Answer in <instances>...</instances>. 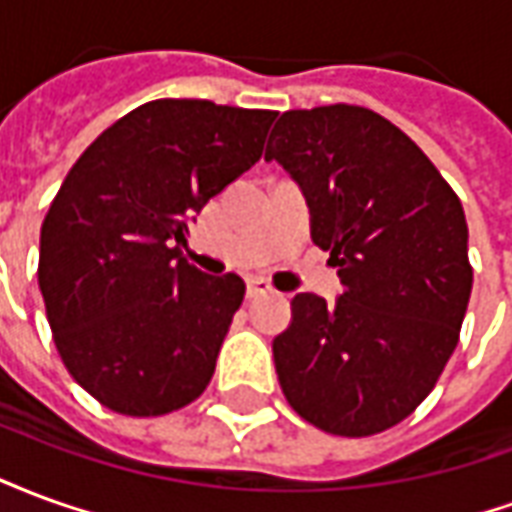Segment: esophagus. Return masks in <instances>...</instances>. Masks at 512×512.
<instances>
[{
  "label": "esophagus",
  "instance_id": "1",
  "mask_svg": "<svg viewBox=\"0 0 512 512\" xmlns=\"http://www.w3.org/2000/svg\"><path fill=\"white\" fill-rule=\"evenodd\" d=\"M266 293H274V288H271V285H268L266 279H249V282H246V296H249V299H257V296H266Z\"/></svg>",
  "mask_w": 512,
  "mask_h": 512
}]
</instances>
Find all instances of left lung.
Wrapping results in <instances>:
<instances>
[{"label":"left lung","instance_id":"obj_1","mask_svg":"<svg viewBox=\"0 0 512 512\" xmlns=\"http://www.w3.org/2000/svg\"><path fill=\"white\" fill-rule=\"evenodd\" d=\"M266 161L299 183L312 241L332 252L343 296L290 301L274 365L293 411L334 436H373L428 397L458 345L469 227L439 169L365 106L279 117Z\"/></svg>","mask_w":512,"mask_h":512}]
</instances>
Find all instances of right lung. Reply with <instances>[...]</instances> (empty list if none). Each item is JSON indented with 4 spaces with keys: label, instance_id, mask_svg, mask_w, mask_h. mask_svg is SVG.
I'll return each mask as SVG.
<instances>
[{
    "label": "right lung",
    "instance_id": "1",
    "mask_svg": "<svg viewBox=\"0 0 512 512\" xmlns=\"http://www.w3.org/2000/svg\"><path fill=\"white\" fill-rule=\"evenodd\" d=\"M277 112L161 98L73 164L40 227L38 285L62 362L128 417L189 406L244 301L238 274L180 257L202 205L263 156Z\"/></svg>",
    "mask_w": 512,
    "mask_h": 512
}]
</instances>
